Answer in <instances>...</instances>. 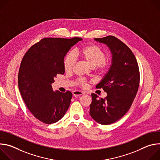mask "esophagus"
<instances>
[{
  "instance_id": "esophagus-1",
  "label": "esophagus",
  "mask_w": 160,
  "mask_h": 160,
  "mask_svg": "<svg viewBox=\"0 0 160 160\" xmlns=\"http://www.w3.org/2000/svg\"><path fill=\"white\" fill-rule=\"evenodd\" d=\"M84 94V92H82V91H78V90H75L73 92V95L75 97H77V96H80Z\"/></svg>"
}]
</instances>
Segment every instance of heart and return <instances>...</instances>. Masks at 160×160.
Returning <instances> with one entry per match:
<instances>
[{
  "mask_svg": "<svg viewBox=\"0 0 160 160\" xmlns=\"http://www.w3.org/2000/svg\"><path fill=\"white\" fill-rule=\"evenodd\" d=\"M78 58L85 61L92 68H96L101 73L105 72L109 66V62L105 61L106 53L98 45L95 44L87 45L77 49L75 54L68 52L63 59V67L66 72H70ZM79 83L83 84V81L79 80Z\"/></svg>",
  "mask_w": 160,
  "mask_h": 160,
  "instance_id": "b5f03b06",
  "label": "heart"
}]
</instances>
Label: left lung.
<instances>
[{"mask_svg": "<svg viewBox=\"0 0 160 160\" xmlns=\"http://www.w3.org/2000/svg\"><path fill=\"white\" fill-rule=\"evenodd\" d=\"M94 40L107 45L112 58L108 71L96 86L108 95L99 99L91 94L89 113L96 122L106 125L118 121L130 109L139 88V70L134 54L120 40L111 35Z\"/></svg>", "mask_w": 160, "mask_h": 160, "instance_id": "8db88e82", "label": "left lung"}]
</instances>
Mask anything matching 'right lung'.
I'll return each mask as SVG.
<instances>
[{"label":"right lung","instance_id":"add662e5","mask_svg":"<svg viewBox=\"0 0 160 160\" xmlns=\"http://www.w3.org/2000/svg\"><path fill=\"white\" fill-rule=\"evenodd\" d=\"M81 38H45L26 52L18 73L20 94L27 108L40 121L51 124L61 120L70 106L72 94L54 91L51 83L63 75V59Z\"/></svg>","mask_w":160,"mask_h":160}]
</instances>
